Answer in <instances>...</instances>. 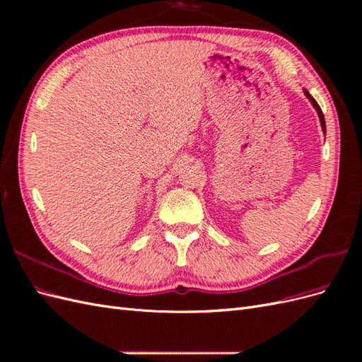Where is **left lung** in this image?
Instances as JSON below:
<instances>
[{"instance_id": "8db88e82", "label": "left lung", "mask_w": 362, "mask_h": 362, "mask_svg": "<svg viewBox=\"0 0 362 362\" xmlns=\"http://www.w3.org/2000/svg\"><path fill=\"white\" fill-rule=\"evenodd\" d=\"M303 93H305V96L308 98L310 100V103L314 105V108H315V112H317V115H319V119H320V125H322V129H323V133H326V122H325V116H323V112H322V108H320V105L317 104V101L314 100V98L310 95V92L306 90V89H303Z\"/></svg>"}]
</instances>
